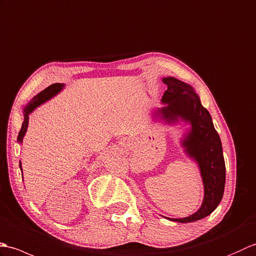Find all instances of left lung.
<instances>
[{"instance_id":"1","label":"left lung","mask_w":256,"mask_h":256,"mask_svg":"<svg viewBox=\"0 0 256 256\" xmlns=\"http://www.w3.org/2000/svg\"><path fill=\"white\" fill-rule=\"evenodd\" d=\"M168 90L162 96L166 105L158 108L156 116H160L168 124L182 119L190 124V129L182 146L190 158H194L200 168L204 184V200L195 214L185 218H168L176 222L186 224L207 217L218 207L222 200L226 184V164L222 146L216 132L209 112L200 103V98L190 84L178 78H163Z\"/></svg>"}]
</instances>
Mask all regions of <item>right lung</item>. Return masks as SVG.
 <instances>
[{"instance_id":"right-lung-1","label":"right lung","mask_w":256,"mask_h":256,"mask_svg":"<svg viewBox=\"0 0 256 256\" xmlns=\"http://www.w3.org/2000/svg\"><path fill=\"white\" fill-rule=\"evenodd\" d=\"M64 88V84L62 83H54V84H51L50 86H48L47 88H44V90H42L40 93H38L36 96H34V98L28 102V104L22 108V114H24V122H22V129L20 132H18V137H17V141L20 144L22 141V138H24V136L26 134V130L28 127V119H30V114L37 108L39 105L44 104V102L49 100L50 98H52L54 96H56L58 93L61 92V90ZM20 171H22V163L20 161Z\"/></svg>"}]
</instances>
